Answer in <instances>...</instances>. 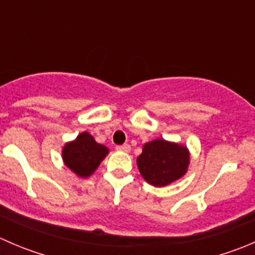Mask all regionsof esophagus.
<instances>
[{"instance_id":"1","label":"esophagus","mask_w":255,"mask_h":255,"mask_svg":"<svg viewBox=\"0 0 255 255\" xmlns=\"http://www.w3.org/2000/svg\"><path fill=\"white\" fill-rule=\"evenodd\" d=\"M116 149L120 151H126V153H127V151L130 150V145H128V144H123V145H117L116 146Z\"/></svg>"}]
</instances>
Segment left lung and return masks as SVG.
I'll list each match as a JSON object with an SVG mask.
<instances>
[{"mask_svg":"<svg viewBox=\"0 0 255 255\" xmlns=\"http://www.w3.org/2000/svg\"><path fill=\"white\" fill-rule=\"evenodd\" d=\"M190 151L186 145L158 138L143 145L137 158L140 175L156 187L170 185L187 173Z\"/></svg>","mask_w":255,"mask_h":255,"instance_id":"1","label":"left lung"}]
</instances>
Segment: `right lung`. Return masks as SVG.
<instances>
[{
  "label": "right lung",
  "instance_id": "right-lung-1",
  "mask_svg": "<svg viewBox=\"0 0 255 255\" xmlns=\"http://www.w3.org/2000/svg\"><path fill=\"white\" fill-rule=\"evenodd\" d=\"M109 153L106 145L97 143L90 133L82 132L74 140L65 143L61 158L66 168L76 176L86 179L96 171Z\"/></svg>",
  "mask_w": 255,
  "mask_h": 255
}]
</instances>
